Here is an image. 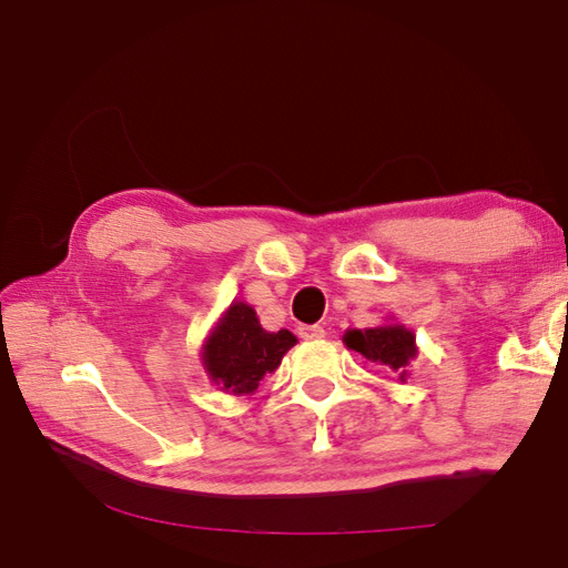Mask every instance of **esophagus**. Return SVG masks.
Returning a JSON list of instances; mask_svg holds the SVG:
<instances>
[{"mask_svg":"<svg viewBox=\"0 0 568 568\" xmlns=\"http://www.w3.org/2000/svg\"><path fill=\"white\" fill-rule=\"evenodd\" d=\"M297 334L303 336V339H322L324 327H320V324H300Z\"/></svg>","mask_w":568,"mask_h":568,"instance_id":"obj_1","label":"esophagus"}]
</instances>
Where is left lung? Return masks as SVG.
I'll return each mask as SVG.
<instances>
[{
  "label": "left lung",
  "mask_w": 568,
  "mask_h": 568,
  "mask_svg": "<svg viewBox=\"0 0 568 568\" xmlns=\"http://www.w3.org/2000/svg\"><path fill=\"white\" fill-rule=\"evenodd\" d=\"M344 342L348 348H354L364 358L381 364L388 371L405 376V366L409 358H415V334L407 332L400 324H390V327H376V329H354L344 334Z\"/></svg>",
  "instance_id": "obj_1"
}]
</instances>
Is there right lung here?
I'll list each match as a JSON object with an SVG mask.
<instances>
[{
  "instance_id": "right-lung-1",
  "label": "right lung",
  "mask_w": 568,
  "mask_h": 568,
  "mask_svg": "<svg viewBox=\"0 0 568 568\" xmlns=\"http://www.w3.org/2000/svg\"><path fill=\"white\" fill-rule=\"evenodd\" d=\"M295 342L287 329L265 332L253 307L234 303L204 344V368L226 390L246 395L258 388L265 373L281 366L285 352Z\"/></svg>"
}]
</instances>
